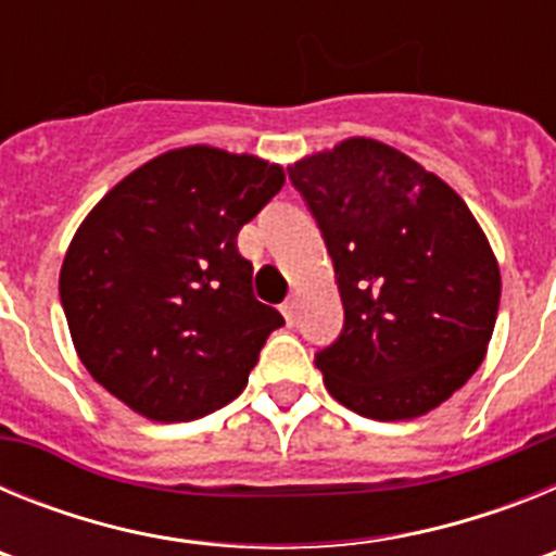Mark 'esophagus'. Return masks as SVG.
Here are the masks:
<instances>
[{
    "instance_id": "1",
    "label": "esophagus",
    "mask_w": 556,
    "mask_h": 556,
    "mask_svg": "<svg viewBox=\"0 0 556 556\" xmlns=\"http://www.w3.org/2000/svg\"><path fill=\"white\" fill-rule=\"evenodd\" d=\"M281 314H283V317H287L289 326H292L294 317H298V298H294V294H289L287 301L281 303Z\"/></svg>"
}]
</instances>
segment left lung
Returning <instances> with one entry per match:
<instances>
[{"instance_id": "left-lung-1", "label": "left lung", "mask_w": 556, "mask_h": 556, "mask_svg": "<svg viewBox=\"0 0 556 556\" xmlns=\"http://www.w3.org/2000/svg\"><path fill=\"white\" fill-rule=\"evenodd\" d=\"M345 308L314 353L328 392L372 420L426 415L481 365L501 273L465 200L409 155L348 139L289 166Z\"/></svg>"}]
</instances>
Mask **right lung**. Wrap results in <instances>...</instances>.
Returning a JSON list of instances; mask_svg holds the SVG:
<instances>
[{
    "mask_svg": "<svg viewBox=\"0 0 556 556\" xmlns=\"http://www.w3.org/2000/svg\"><path fill=\"white\" fill-rule=\"evenodd\" d=\"M253 155L184 147L94 205L61 269L77 356L97 384L159 424L230 404L283 317L255 301L236 236L281 191Z\"/></svg>",
    "mask_w": 556,
    "mask_h": 556,
    "instance_id": "1",
    "label": "right lung"
}]
</instances>
